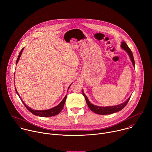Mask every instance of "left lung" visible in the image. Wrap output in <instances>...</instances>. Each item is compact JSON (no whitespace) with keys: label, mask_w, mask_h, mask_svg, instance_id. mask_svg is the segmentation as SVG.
I'll return each mask as SVG.
<instances>
[{"label":"left lung","mask_w":152,"mask_h":152,"mask_svg":"<svg viewBox=\"0 0 152 152\" xmlns=\"http://www.w3.org/2000/svg\"><path fill=\"white\" fill-rule=\"evenodd\" d=\"M121 47H122L123 49H124L128 53V54H129V57L131 60V61L132 62V64L135 67V61H134V56H133V54H132V52L130 50V48H129V47L128 46L126 43L124 41L122 42V45H121ZM83 95L84 96L86 103H87L88 108L91 110V111H92L93 112H94L96 114H101V115L110 114H113V113H116L117 111L122 110L126 105V104H128V101L130 99V98H129L127 99V101H126L125 102L121 104L120 105H118L111 106V107H99V106H96V105H95L92 104H91L90 102V101H88L86 95L84 94L83 91Z\"/></svg>","instance_id":"8db88e82"}]
</instances>
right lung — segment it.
<instances>
[{"instance_id": "obj_1", "label": "right lung", "mask_w": 152, "mask_h": 152, "mask_svg": "<svg viewBox=\"0 0 152 152\" xmlns=\"http://www.w3.org/2000/svg\"><path fill=\"white\" fill-rule=\"evenodd\" d=\"M23 49H24V48H23L21 50V51L20 52V54H19V55H18V56L17 59L16 65H17V64L18 62V60H19V59H20V56H21V53H22V52H23ZM70 86H69L68 89H69V88ZM15 91H16L17 94L19 96L18 94L17 93V89H16L15 87ZM19 97H20V98L21 99V98H20V96H19ZM66 97H67V96L66 95V96H65V98H64V99L62 101V102H60L58 105H57L56 107H54V108H51V109H49V110H33V109H32L31 108L28 107L27 105H26V104L24 103V102L21 100H21L22 102L24 104V106L27 108V109L30 113H32L33 114H34V115H38V116H41V117H51V116H54V115H56L58 114L60 111H62V110L63 108H64V104H65V103Z\"/></svg>"}]
</instances>
